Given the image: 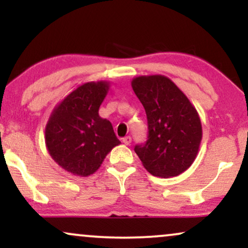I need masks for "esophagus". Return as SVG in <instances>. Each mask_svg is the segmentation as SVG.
Masks as SVG:
<instances>
[{
    "label": "esophagus",
    "mask_w": 248,
    "mask_h": 248,
    "mask_svg": "<svg viewBox=\"0 0 248 248\" xmlns=\"http://www.w3.org/2000/svg\"><path fill=\"white\" fill-rule=\"evenodd\" d=\"M122 142H124L126 146H128V144H130V142H132V138H130V136H126V138L122 139Z\"/></svg>",
    "instance_id": "esophagus-1"
}]
</instances>
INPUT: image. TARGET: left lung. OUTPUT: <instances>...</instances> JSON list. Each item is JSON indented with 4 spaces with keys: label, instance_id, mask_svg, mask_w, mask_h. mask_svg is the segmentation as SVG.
I'll return each mask as SVG.
<instances>
[{
    "label": "left lung",
    "instance_id": "1",
    "mask_svg": "<svg viewBox=\"0 0 248 248\" xmlns=\"http://www.w3.org/2000/svg\"><path fill=\"white\" fill-rule=\"evenodd\" d=\"M132 87L146 110L149 132L147 143L134 150L156 177L181 175L197 157L203 138L197 109L166 76L135 77Z\"/></svg>",
    "mask_w": 248,
    "mask_h": 248
}]
</instances>
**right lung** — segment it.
<instances>
[{"label":"right lung","instance_id":"1","mask_svg":"<svg viewBox=\"0 0 248 248\" xmlns=\"http://www.w3.org/2000/svg\"><path fill=\"white\" fill-rule=\"evenodd\" d=\"M109 86L106 80L84 82L53 108L45 126V146L65 171L80 177L92 175L121 143L112 124L99 115Z\"/></svg>","mask_w":248,"mask_h":248}]
</instances>
